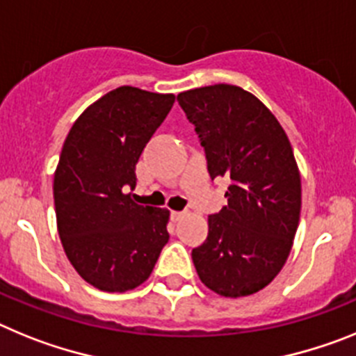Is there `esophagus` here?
Segmentation results:
<instances>
[{
    "label": "esophagus",
    "mask_w": 356,
    "mask_h": 356,
    "mask_svg": "<svg viewBox=\"0 0 356 356\" xmlns=\"http://www.w3.org/2000/svg\"><path fill=\"white\" fill-rule=\"evenodd\" d=\"M184 216V211H172V220H181Z\"/></svg>",
    "instance_id": "34e87169"
}]
</instances>
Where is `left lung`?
Instances as JSON below:
<instances>
[{
	"mask_svg": "<svg viewBox=\"0 0 356 356\" xmlns=\"http://www.w3.org/2000/svg\"><path fill=\"white\" fill-rule=\"evenodd\" d=\"M211 179L227 177V206L191 251L200 281L224 298L265 289L285 265L301 213V175L276 116L252 92L215 84L179 92Z\"/></svg>",
	"mask_w": 356,
	"mask_h": 356,
	"instance_id": "8db88e82",
	"label": "left lung"
}]
</instances>
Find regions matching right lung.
Wrapping results in <instances>:
<instances>
[{
  "label": "right lung",
  "instance_id": "add662e5",
  "mask_svg": "<svg viewBox=\"0 0 356 356\" xmlns=\"http://www.w3.org/2000/svg\"><path fill=\"white\" fill-rule=\"evenodd\" d=\"M174 102L122 86L89 105L64 141L54 177L58 236L95 289L140 286L168 242V209L140 206L127 190L136 188V163Z\"/></svg>",
  "mask_w": 356,
  "mask_h": 356
}]
</instances>
